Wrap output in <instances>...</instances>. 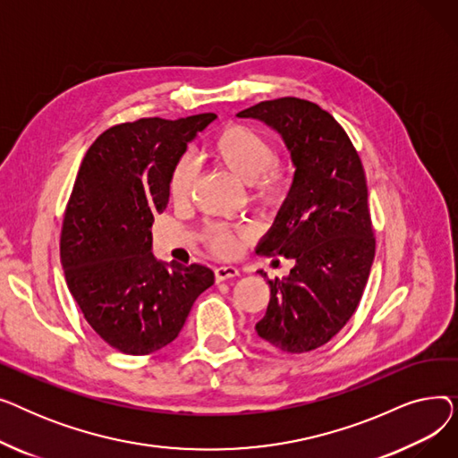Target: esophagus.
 I'll return each mask as SVG.
<instances>
[{"label":"esophagus","instance_id":"34e87169","mask_svg":"<svg viewBox=\"0 0 458 458\" xmlns=\"http://www.w3.org/2000/svg\"><path fill=\"white\" fill-rule=\"evenodd\" d=\"M239 276V271L232 266H221L215 269V280L216 282H225V280H230V278H235Z\"/></svg>","mask_w":458,"mask_h":458}]
</instances>
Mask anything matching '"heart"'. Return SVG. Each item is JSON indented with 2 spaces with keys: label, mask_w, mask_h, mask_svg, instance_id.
<instances>
[{
  "label": "heart",
  "mask_w": 458,
  "mask_h": 458,
  "mask_svg": "<svg viewBox=\"0 0 458 458\" xmlns=\"http://www.w3.org/2000/svg\"><path fill=\"white\" fill-rule=\"evenodd\" d=\"M211 156L237 180L250 187L252 202L263 208H280L293 192L295 168L292 163L275 159L271 140L247 126H230L211 142ZM192 171L182 163L171 180V195L182 204L191 195ZM204 239L209 249L221 258H233L243 250L245 233L223 225H208Z\"/></svg>",
  "instance_id": "1"
}]
</instances>
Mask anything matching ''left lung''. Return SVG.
Masks as SVG:
<instances>
[{"label": "left lung", "instance_id": "left-lung-1", "mask_svg": "<svg viewBox=\"0 0 458 458\" xmlns=\"http://www.w3.org/2000/svg\"><path fill=\"white\" fill-rule=\"evenodd\" d=\"M237 116L275 130L295 166L292 197L258 243L261 254L293 259V269L267 280L271 299L256 332L285 352L314 351L351 319L373 266L364 166L345 130L314 102L287 96Z\"/></svg>", "mask_w": 458, "mask_h": 458}]
</instances>
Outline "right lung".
<instances>
[{"mask_svg":"<svg viewBox=\"0 0 458 458\" xmlns=\"http://www.w3.org/2000/svg\"><path fill=\"white\" fill-rule=\"evenodd\" d=\"M216 114L140 118L104 131L87 150L61 232V263L87 323L120 352L142 356L178 338L209 267L161 261L152 223L168 204L187 144Z\"/></svg>","mask_w":458,"mask_h":458,"instance_id":"add662e5","label":"right lung"}]
</instances>
